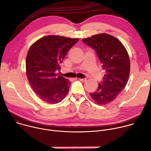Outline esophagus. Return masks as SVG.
Wrapping results in <instances>:
<instances>
[{
	"mask_svg": "<svg viewBox=\"0 0 151 151\" xmlns=\"http://www.w3.org/2000/svg\"><path fill=\"white\" fill-rule=\"evenodd\" d=\"M80 81H81V82H85L86 81V78H78Z\"/></svg>",
	"mask_w": 151,
	"mask_h": 151,
	"instance_id": "1",
	"label": "esophagus"
}]
</instances>
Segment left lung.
Listing matches in <instances>:
<instances>
[{
	"mask_svg": "<svg viewBox=\"0 0 151 151\" xmlns=\"http://www.w3.org/2000/svg\"><path fill=\"white\" fill-rule=\"evenodd\" d=\"M82 41L94 49L105 71L103 81L97 89L89 93L100 105L113 101L125 88L130 73V60L127 51L117 38L106 33L96 34Z\"/></svg>",
	"mask_w": 151,
	"mask_h": 151,
	"instance_id": "1",
	"label": "left lung"
}]
</instances>
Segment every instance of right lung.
<instances>
[{
    "label": "right lung",
    "mask_w": 151,
    "mask_h": 151,
    "mask_svg": "<svg viewBox=\"0 0 151 151\" xmlns=\"http://www.w3.org/2000/svg\"><path fill=\"white\" fill-rule=\"evenodd\" d=\"M78 40L46 36L31 46L26 59V74L32 90L43 101L56 104L68 94L71 82L56 72L60 70L66 53Z\"/></svg>",
    "instance_id": "1"
}]
</instances>
